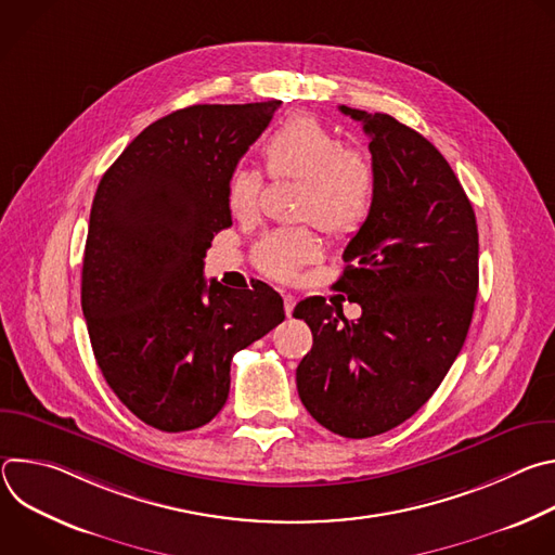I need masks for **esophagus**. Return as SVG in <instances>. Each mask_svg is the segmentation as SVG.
Wrapping results in <instances>:
<instances>
[{"label": "esophagus", "mask_w": 555, "mask_h": 555, "mask_svg": "<svg viewBox=\"0 0 555 555\" xmlns=\"http://www.w3.org/2000/svg\"><path fill=\"white\" fill-rule=\"evenodd\" d=\"M294 307H296V296H292V294H283V309H285V315H292Z\"/></svg>", "instance_id": "obj_1"}]
</instances>
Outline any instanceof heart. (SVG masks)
Masks as SVG:
<instances>
[{
  "label": "heart",
  "mask_w": 555,
  "mask_h": 555,
  "mask_svg": "<svg viewBox=\"0 0 555 555\" xmlns=\"http://www.w3.org/2000/svg\"><path fill=\"white\" fill-rule=\"evenodd\" d=\"M272 180H300L298 217L311 219L334 236H349L366 221L375 195V167L358 146H345L313 116H294L274 129L261 146ZM263 178L236 169L225 189L234 219L253 221L261 206ZM255 266L274 281H292L307 263L321 259L319 240L307 228L268 232L255 246Z\"/></svg>",
  "instance_id": "b5f03b06"
}]
</instances>
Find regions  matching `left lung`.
<instances>
[{"mask_svg": "<svg viewBox=\"0 0 555 555\" xmlns=\"http://www.w3.org/2000/svg\"><path fill=\"white\" fill-rule=\"evenodd\" d=\"M371 138L373 206L351 236L338 289L362 307L347 321L323 296L296 305L311 351L300 402L327 430L364 439L413 417L456 360L479 292V230L446 157L388 114L340 105Z\"/></svg>", "mask_w": 555, "mask_h": 555, "instance_id": "left-lung-1", "label": "left lung"}]
</instances>
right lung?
<instances>
[{
    "label": "right lung",
    "instance_id": "1",
    "mask_svg": "<svg viewBox=\"0 0 555 555\" xmlns=\"http://www.w3.org/2000/svg\"><path fill=\"white\" fill-rule=\"evenodd\" d=\"M279 107L178 109L138 133L96 189L81 276L90 343L118 400L157 430L208 424L232 356L285 319L261 281L234 292L204 279L212 236L232 225L228 180Z\"/></svg>",
    "mask_w": 555,
    "mask_h": 555
}]
</instances>
